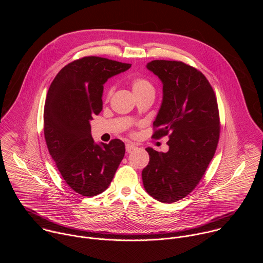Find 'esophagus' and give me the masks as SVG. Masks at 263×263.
<instances>
[{
	"label": "esophagus",
	"instance_id": "1",
	"mask_svg": "<svg viewBox=\"0 0 263 263\" xmlns=\"http://www.w3.org/2000/svg\"><path fill=\"white\" fill-rule=\"evenodd\" d=\"M136 147V145L134 143H131V142H128L126 143V151L127 152H131L132 149H134Z\"/></svg>",
	"mask_w": 263,
	"mask_h": 263
}]
</instances>
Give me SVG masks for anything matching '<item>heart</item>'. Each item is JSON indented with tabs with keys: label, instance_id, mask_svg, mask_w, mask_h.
Masks as SVG:
<instances>
[{
	"label": "heart",
	"instance_id": "b5f03b06",
	"mask_svg": "<svg viewBox=\"0 0 263 263\" xmlns=\"http://www.w3.org/2000/svg\"><path fill=\"white\" fill-rule=\"evenodd\" d=\"M131 87H132V91L135 97L142 92H145V91H149V90L154 91V87L151 84V82H148L146 79H143V78H134L131 81ZM112 92H114V88L112 87H109L106 90V99L107 100L111 97Z\"/></svg>",
	"mask_w": 263,
	"mask_h": 263
}]
</instances>
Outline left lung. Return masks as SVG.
<instances>
[{"label":"left lung","mask_w":263,"mask_h":263,"mask_svg":"<svg viewBox=\"0 0 263 263\" xmlns=\"http://www.w3.org/2000/svg\"><path fill=\"white\" fill-rule=\"evenodd\" d=\"M146 68L163 84L153 137L168 135L170 148H145L149 161L142 183L155 200L173 203L196 189L214 156L220 131L217 101L204 74L182 61L153 60Z\"/></svg>","instance_id":"1"}]
</instances>
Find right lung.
Wrapping results in <instances>:
<instances>
[{
  "label": "right lung",
  "instance_id": "add662e5",
  "mask_svg": "<svg viewBox=\"0 0 263 263\" xmlns=\"http://www.w3.org/2000/svg\"><path fill=\"white\" fill-rule=\"evenodd\" d=\"M130 67L107 58L83 57L61 68L48 90L44 110L48 149L65 183L83 197L107 190L124 158L125 143L120 139L96 143L89 122L102 111L105 82Z\"/></svg>",
  "mask_w": 263,
  "mask_h": 263
}]
</instances>
